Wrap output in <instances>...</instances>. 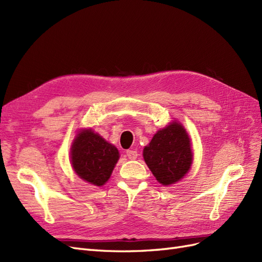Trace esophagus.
<instances>
[{
	"mask_svg": "<svg viewBox=\"0 0 262 262\" xmlns=\"http://www.w3.org/2000/svg\"><path fill=\"white\" fill-rule=\"evenodd\" d=\"M138 152L137 150L134 149H128L126 150V156L129 157V160H136V158H138Z\"/></svg>",
	"mask_w": 262,
	"mask_h": 262,
	"instance_id": "esophagus-1",
	"label": "esophagus"
}]
</instances>
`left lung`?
<instances>
[{
    "label": "left lung",
    "mask_w": 262,
    "mask_h": 262,
    "mask_svg": "<svg viewBox=\"0 0 262 262\" xmlns=\"http://www.w3.org/2000/svg\"><path fill=\"white\" fill-rule=\"evenodd\" d=\"M190 138L180 122L172 121L158 130L143 149V157L156 180L163 186L176 184L192 164Z\"/></svg>",
    "instance_id": "1"
}]
</instances>
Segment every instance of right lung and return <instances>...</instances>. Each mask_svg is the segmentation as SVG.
<instances>
[{
	"label": "right lung",
	"instance_id": "1",
	"mask_svg": "<svg viewBox=\"0 0 262 262\" xmlns=\"http://www.w3.org/2000/svg\"><path fill=\"white\" fill-rule=\"evenodd\" d=\"M71 164L76 175L94 186L108 181L119 160V150L92 129L77 133L71 146Z\"/></svg>",
	"mask_w": 262,
	"mask_h": 262
}]
</instances>
